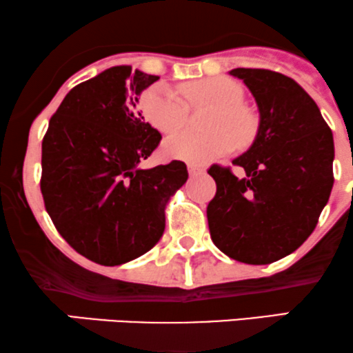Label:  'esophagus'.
<instances>
[{
	"mask_svg": "<svg viewBox=\"0 0 353 353\" xmlns=\"http://www.w3.org/2000/svg\"><path fill=\"white\" fill-rule=\"evenodd\" d=\"M188 172H190V175H192V176L201 175V173H205V166L190 163V165H188Z\"/></svg>",
	"mask_w": 353,
	"mask_h": 353,
	"instance_id": "esophagus-1",
	"label": "esophagus"
}]
</instances>
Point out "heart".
I'll return each mask as SVG.
<instances>
[{
    "label": "heart",
    "mask_w": 353,
    "mask_h": 353,
    "mask_svg": "<svg viewBox=\"0 0 353 353\" xmlns=\"http://www.w3.org/2000/svg\"><path fill=\"white\" fill-rule=\"evenodd\" d=\"M181 96L192 106H213V112L205 123L208 133L183 132L165 141L163 152L168 158L205 165L228 155L235 143L247 146L253 141L256 134L255 117L241 105V90L225 78L185 83L180 86V93L163 83L152 85L141 94L140 108L143 118L160 133L178 132L188 118V105Z\"/></svg>",
    "instance_id": "obj_1"
}]
</instances>
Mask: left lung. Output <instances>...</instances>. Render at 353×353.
<instances>
[{
    "instance_id": "1",
    "label": "left lung",
    "mask_w": 353,
    "mask_h": 353,
    "mask_svg": "<svg viewBox=\"0 0 353 353\" xmlns=\"http://www.w3.org/2000/svg\"><path fill=\"white\" fill-rule=\"evenodd\" d=\"M260 110L252 148L230 166L212 165L216 193L207 207L213 243L248 265L295 252L314 232L334 187V137L316 103L276 71L235 68Z\"/></svg>"
}]
</instances>
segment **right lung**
I'll return each mask as SVG.
<instances>
[{"label": "right lung", "mask_w": 353, "mask_h": 353, "mask_svg": "<svg viewBox=\"0 0 353 353\" xmlns=\"http://www.w3.org/2000/svg\"><path fill=\"white\" fill-rule=\"evenodd\" d=\"M158 77L113 66L74 86L41 143L43 201L71 248L94 263L121 265L155 247L170 196L183 187V161L141 170L161 141L137 110Z\"/></svg>", "instance_id": "add662e5"}]
</instances>
